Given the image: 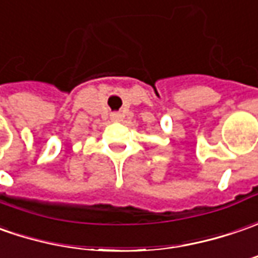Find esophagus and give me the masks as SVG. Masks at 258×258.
<instances>
[{
  "label": "esophagus",
  "mask_w": 258,
  "mask_h": 258,
  "mask_svg": "<svg viewBox=\"0 0 258 258\" xmlns=\"http://www.w3.org/2000/svg\"><path fill=\"white\" fill-rule=\"evenodd\" d=\"M121 118H122V114H121V112H111L112 121H120Z\"/></svg>",
  "instance_id": "obj_1"
}]
</instances>
